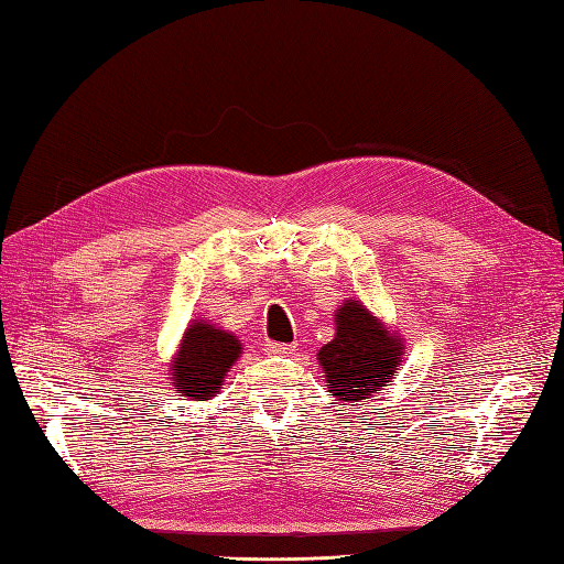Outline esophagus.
<instances>
[{"label": "esophagus", "mask_w": 564, "mask_h": 564, "mask_svg": "<svg viewBox=\"0 0 564 564\" xmlns=\"http://www.w3.org/2000/svg\"><path fill=\"white\" fill-rule=\"evenodd\" d=\"M293 351H297L295 341L293 344H281V341H269L267 344V354H271V356H289Z\"/></svg>", "instance_id": "1"}]
</instances>
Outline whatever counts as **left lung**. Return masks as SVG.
Here are the masks:
<instances>
[{
  "instance_id": "left-lung-1",
  "label": "left lung",
  "mask_w": 564,
  "mask_h": 564,
  "mask_svg": "<svg viewBox=\"0 0 564 564\" xmlns=\"http://www.w3.org/2000/svg\"><path fill=\"white\" fill-rule=\"evenodd\" d=\"M337 334L317 354L327 388L344 402L368 400L398 373L402 344L358 301L337 310Z\"/></svg>"
}]
</instances>
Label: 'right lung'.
<instances>
[{
	"label": "right lung",
	"instance_id": "1",
	"mask_svg": "<svg viewBox=\"0 0 564 564\" xmlns=\"http://www.w3.org/2000/svg\"><path fill=\"white\" fill-rule=\"evenodd\" d=\"M242 344L232 334L215 329L208 322H194L178 346L174 370V386L191 400H210L223 386V378L230 368Z\"/></svg>",
	"mask_w": 564,
	"mask_h": 564
}]
</instances>
